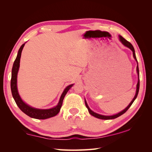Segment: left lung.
I'll use <instances>...</instances> for the list:
<instances>
[{
	"label": "left lung",
	"mask_w": 152,
	"mask_h": 152,
	"mask_svg": "<svg viewBox=\"0 0 152 152\" xmlns=\"http://www.w3.org/2000/svg\"><path fill=\"white\" fill-rule=\"evenodd\" d=\"M119 40H120V41L121 42V43H122L123 44H124V46H125L126 47L130 48V49L132 50V51H133V57H134V59L136 60L137 62V57H136V56H135L134 49V48H133V45H132V44L129 42H128L127 40H126L124 37L120 36V35H119ZM137 64H138V62H137ZM137 73H138V78H139V70H138V64H137ZM139 87H140V80H139V78H138V83H137V91H136V94H135V96H134V99H133V101H132L131 102V103H130L128 105V106H127V108H126L125 109H124V110L121 111V112H119V113H118V114H115V115H110V116H107V115H100V114H96V113H95V112H93V111L91 110L89 108V107L88 106V104H87L86 101H85L86 106L87 108L88 109V111H89V114H91V115H92L93 116H94V117H95V118H96L101 119H115V118H116L119 117V116L121 115L122 114H124V113H125L126 112H127V110L130 108V106L132 105V104H133L134 100L136 99V98L137 97V95H138V91H139Z\"/></svg>",
	"instance_id": "left-lung-1"
}]
</instances>
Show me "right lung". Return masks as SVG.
<instances>
[{"instance_id": "1", "label": "right lung", "mask_w": 152, "mask_h": 152, "mask_svg": "<svg viewBox=\"0 0 152 152\" xmlns=\"http://www.w3.org/2000/svg\"><path fill=\"white\" fill-rule=\"evenodd\" d=\"M24 46H25V44H23L21 46V48H19L17 57H16V59L14 63V64H13V67L12 70V78H11L10 85H11V91H12V94L13 97H14L16 104L18 105L19 109H20L23 112H24L25 114H27L31 118H33L34 119H45L53 117V116L56 115L59 112L60 109L63 104L64 97L65 96L66 93L70 89L71 87L73 86V84H71L69 86H67L65 88V89L64 90L63 93L61 96L59 102L56 107H53L50 109L42 110V109L32 108L31 106L25 104V103L21 100L20 96H19L18 91V88H17V76H18V72L19 68V63H20L21 51Z\"/></svg>"}]
</instances>
